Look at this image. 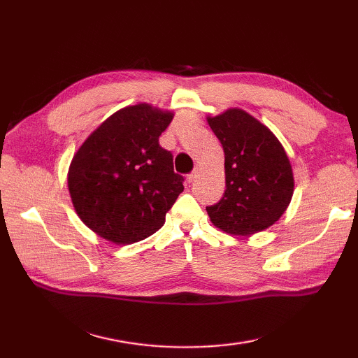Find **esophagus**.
I'll use <instances>...</instances> for the list:
<instances>
[{
    "instance_id": "34e87169",
    "label": "esophagus",
    "mask_w": 358,
    "mask_h": 358,
    "mask_svg": "<svg viewBox=\"0 0 358 358\" xmlns=\"http://www.w3.org/2000/svg\"><path fill=\"white\" fill-rule=\"evenodd\" d=\"M199 173H200V167H195V169L187 175V181H194L196 177H199Z\"/></svg>"
}]
</instances>
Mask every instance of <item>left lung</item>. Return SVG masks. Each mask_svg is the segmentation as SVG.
<instances>
[{"label": "left lung", "instance_id": "8db88e82", "mask_svg": "<svg viewBox=\"0 0 358 358\" xmlns=\"http://www.w3.org/2000/svg\"><path fill=\"white\" fill-rule=\"evenodd\" d=\"M208 124L224 150L226 191L206 208L223 232L252 235L268 229L285 214L294 194L292 166L268 126L246 110L232 108Z\"/></svg>", "mask_w": 358, "mask_h": 358}]
</instances>
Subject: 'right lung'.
Wrapping results in <instances>:
<instances>
[{
    "label": "right lung",
    "mask_w": 358,
    "mask_h": 358,
    "mask_svg": "<svg viewBox=\"0 0 358 358\" xmlns=\"http://www.w3.org/2000/svg\"><path fill=\"white\" fill-rule=\"evenodd\" d=\"M173 112L138 103L117 110L81 144L67 172L77 215L90 231L115 245L155 234L183 192L172 154L158 138Z\"/></svg>",
    "instance_id": "right-lung-1"
}]
</instances>
